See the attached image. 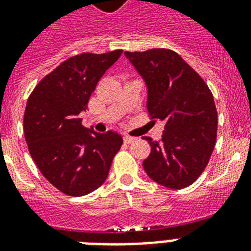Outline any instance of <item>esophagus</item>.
Instances as JSON below:
<instances>
[{"label": "esophagus", "mask_w": 251, "mask_h": 251, "mask_svg": "<svg viewBox=\"0 0 251 251\" xmlns=\"http://www.w3.org/2000/svg\"><path fill=\"white\" fill-rule=\"evenodd\" d=\"M134 141H135V138L134 137H130V135H125V137H124V142L127 143V145H129V143H133Z\"/></svg>", "instance_id": "34e87169"}]
</instances>
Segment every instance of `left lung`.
I'll use <instances>...</instances> for the list:
<instances>
[{"instance_id":"8db88e82","label":"left lung","mask_w":251,"mask_h":251,"mask_svg":"<svg viewBox=\"0 0 251 251\" xmlns=\"http://www.w3.org/2000/svg\"><path fill=\"white\" fill-rule=\"evenodd\" d=\"M147 86V110L164 122L160 142L151 146L143 168L150 178L168 189L197 181L208 164L218 131L214 96L202 76L171 49L125 52Z\"/></svg>"}]
</instances>
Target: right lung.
Here are the masks:
<instances>
[{
  "mask_svg": "<svg viewBox=\"0 0 251 251\" xmlns=\"http://www.w3.org/2000/svg\"><path fill=\"white\" fill-rule=\"evenodd\" d=\"M121 49L70 57L45 75L29 95L23 130L31 157L53 186L72 197L90 194L104 183L122 146L114 131L86 129L80 112Z\"/></svg>",
  "mask_w": 251,
  "mask_h": 251,
  "instance_id": "1",
  "label": "right lung"
}]
</instances>
